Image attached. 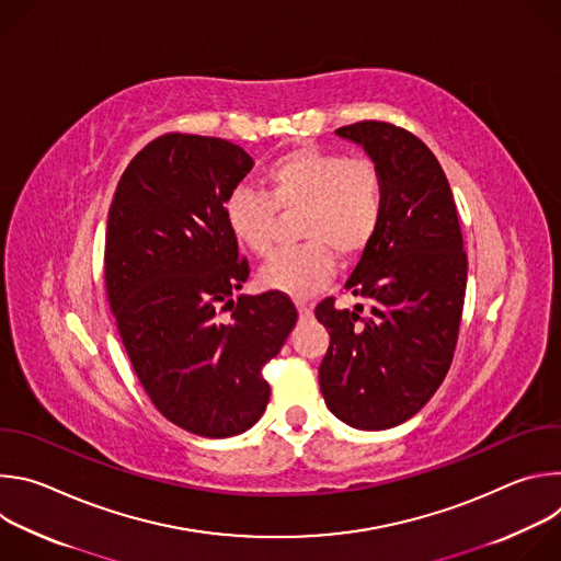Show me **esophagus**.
<instances>
[{
    "mask_svg": "<svg viewBox=\"0 0 561 561\" xmlns=\"http://www.w3.org/2000/svg\"><path fill=\"white\" fill-rule=\"evenodd\" d=\"M297 312H299V319H310L312 317V306L304 304V301H297Z\"/></svg>",
    "mask_w": 561,
    "mask_h": 561,
    "instance_id": "1",
    "label": "esophagus"
}]
</instances>
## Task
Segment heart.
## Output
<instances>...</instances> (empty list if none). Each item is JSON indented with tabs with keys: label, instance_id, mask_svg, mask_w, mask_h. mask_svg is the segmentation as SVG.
Segmentation results:
<instances>
[{
	"label": "heart",
	"instance_id": "1",
	"mask_svg": "<svg viewBox=\"0 0 561 561\" xmlns=\"http://www.w3.org/2000/svg\"><path fill=\"white\" fill-rule=\"evenodd\" d=\"M266 195L232 191L224 202V221L234 242L257 257L273 251L277 213L299 215L304 247L279 253L260 273L268 290L308 299L335 275V253L359 257L373 242L383 213V184L370 159L335 150L299 148L266 169Z\"/></svg>",
	"mask_w": 561,
	"mask_h": 561
}]
</instances>
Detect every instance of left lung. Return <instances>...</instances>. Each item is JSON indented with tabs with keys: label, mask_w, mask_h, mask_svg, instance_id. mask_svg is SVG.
Segmentation results:
<instances>
[{
	"label": "left lung",
	"mask_w": 561,
	"mask_h": 561,
	"mask_svg": "<svg viewBox=\"0 0 561 561\" xmlns=\"http://www.w3.org/2000/svg\"><path fill=\"white\" fill-rule=\"evenodd\" d=\"M359 144L383 184V213L346 290L370 306L314 314L331 335L319 364L329 411L359 431H383L420 413L444 381L461 322L466 253L448 180L431 148L386 122L335 130Z\"/></svg>",
	"instance_id": "left-lung-1"
}]
</instances>
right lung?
I'll list each match as a JSON object with an SVG mask.
<instances>
[{"instance_id":"add662e5","label":"right lung","mask_w":561,"mask_h":561,"mask_svg":"<svg viewBox=\"0 0 561 561\" xmlns=\"http://www.w3.org/2000/svg\"><path fill=\"white\" fill-rule=\"evenodd\" d=\"M253 164L226 139L169 133L133 157L108 210L106 293L128 359L154 409L199 437L239 435L264 415L262 368L297 322L284 293L232 299L249 262L224 202Z\"/></svg>"}]
</instances>
